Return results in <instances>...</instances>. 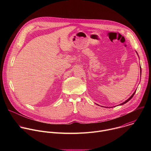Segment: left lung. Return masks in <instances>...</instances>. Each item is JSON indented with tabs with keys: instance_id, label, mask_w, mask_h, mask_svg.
Wrapping results in <instances>:
<instances>
[{
	"instance_id": "obj_1",
	"label": "left lung",
	"mask_w": 151,
	"mask_h": 151,
	"mask_svg": "<svg viewBox=\"0 0 151 151\" xmlns=\"http://www.w3.org/2000/svg\"><path fill=\"white\" fill-rule=\"evenodd\" d=\"M141 72H142V70H141V67H140V77H141ZM136 91H134V93H133V94H132V96H131V97H130V98H129V99H127V100H126V101H124V102H123V103H121V104H119V105H122V104H125V103H127V102H128V101H129V100H131V99H132V97H133V96H134V94H135V93H136Z\"/></svg>"
}]
</instances>
